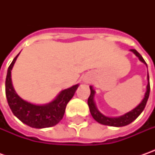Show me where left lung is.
Returning <instances> with one entry per match:
<instances>
[{
	"instance_id": "obj_1",
	"label": "left lung",
	"mask_w": 155,
	"mask_h": 155,
	"mask_svg": "<svg viewBox=\"0 0 155 155\" xmlns=\"http://www.w3.org/2000/svg\"><path fill=\"white\" fill-rule=\"evenodd\" d=\"M131 51H133L136 56L140 58V60L141 62H143L144 64L147 63L145 62V60L143 59L142 56L140 55V53L136 50L134 49H131ZM147 78H148V84H147V91L145 94V97L142 100V102L140 103L135 109L133 110H131L130 112H128L127 114H125L124 116H120V117H107V116L102 115L98 110H97L96 108V105L94 103V100H93V97H94V94L95 91H93L92 87H90L91 89V95L88 98V105H89V108H90V111H91V114L93 116V118L99 123L101 124H104V125H108V126H112V127H122V126H126L129 123L134 121L138 116H140V113L143 111V110L145 109L146 107L147 102V99L149 97V92H150V84H149V76L147 75Z\"/></svg>"
}]
</instances>
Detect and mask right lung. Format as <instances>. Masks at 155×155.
<instances>
[{
  "label": "right lung",
  "instance_id": "1",
  "mask_svg": "<svg viewBox=\"0 0 155 155\" xmlns=\"http://www.w3.org/2000/svg\"><path fill=\"white\" fill-rule=\"evenodd\" d=\"M19 54L9 65L6 78V97L13 114L29 127L43 128L52 127L62 120L66 105L74 96L78 84L62 91L57 98L45 105H35L21 99L12 85L11 70Z\"/></svg>",
  "mask_w": 155,
  "mask_h": 155
}]
</instances>
